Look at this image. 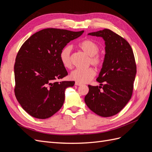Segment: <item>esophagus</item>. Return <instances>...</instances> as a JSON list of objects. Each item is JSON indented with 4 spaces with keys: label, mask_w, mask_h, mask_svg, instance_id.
Masks as SVG:
<instances>
[{
    "label": "esophagus",
    "mask_w": 152,
    "mask_h": 152,
    "mask_svg": "<svg viewBox=\"0 0 152 152\" xmlns=\"http://www.w3.org/2000/svg\"><path fill=\"white\" fill-rule=\"evenodd\" d=\"M75 85L79 86H82V84L81 83H79V82H75Z\"/></svg>",
    "instance_id": "1"
}]
</instances>
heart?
Returning a JSON list of instances; mask_svg holds the SVG:
<instances>
[{"label": "heart", "instance_id": "obj_1", "mask_svg": "<svg viewBox=\"0 0 152 152\" xmlns=\"http://www.w3.org/2000/svg\"><path fill=\"white\" fill-rule=\"evenodd\" d=\"M79 48L87 56H89V63L94 65L96 68H99L102 65L103 58L98 54L99 50L98 45L94 41L86 39L79 44ZM72 47L71 45H66L64 47L59 53V59L64 67L66 68H71V52ZM96 75L93 68H87L84 70L75 69L72 71L70 75V78L79 83H86L94 77Z\"/></svg>", "mask_w": 152, "mask_h": 152}]
</instances>
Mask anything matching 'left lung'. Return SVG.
Returning a JSON list of instances; mask_svg holds the SVG:
<instances>
[{
	"mask_svg": "<svg viewBox=\"0 0 152 152\" xmlns=\"http://www.w3.org/2000/svg\"><path fill=\"white\" fill-rule=\"evenodd\" d=\"M88 35L103 38L105 54L96 79L100 85L88 86L89 93L85 96V103L98 115L112 117L121 112L131 98L136 74L134 53L125 39L109 29Z\"/></svg>",
	"mask_w": 152,
	"mask_h": 152,
	"instance_id": "8db88e82",
	"label": "left lung"
}]
</instances>
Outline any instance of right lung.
Here are the masks:
<instances>
[{
  "label": "right lung",
  "instance_id": "add662e5",
  "mask_svg": "<svg viewBox=\"0 0 152 152\" xmlns=\"http://www.w3.org/2000/svg\"><path fill=\"white\" fill-rule=\"evenodd\" d=\"M84 31L46 28L32 35L22 45L16 58L15 93L26 112L48 118L60 109L65 90L74 81H56L68 75L59 59L61 50Z\"/></svg>",
  "mask_w": 152,
  "mask_h": 152
}]
</instances>
